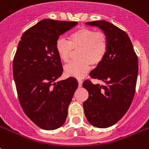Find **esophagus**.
<instances>
[{
	"label": "esophagus",
	"instance_id": "obj_1",
	"mask_svg": "<svg viewBox=\"0 0 149 149\" xmlns=\"http://www.w3.org/2000/svg\"><path fill=\"white\" fill-rule=\"evenodd\" d=\"M77 80H78V83H79V86L81 87L82 86V84H83V80H82L81 79H78Z\"/></svg>",
	"mask_w": 149,
	"mask_h": 149
}]
</instances>
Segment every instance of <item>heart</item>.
I'll use <instances>...</instances> for the list:
<instances>
[{
    "mask_svg": "<svg viewBox=\"0 0 149 149\" xmlns=\"http://www.w3.org/2000/svg\"><path fill=\"white\" fill-rule=\"evenodd\" d=\"M78 49L77 60L64 67V72L70 77H83L86 74L90 64L96 66L103 60L108 49V39L102 32L82 27L70 35V40L60 37L56 42V50L64 63L68 62L73 49Z\"/></svg>",
    "mask_w": 149,
    "mask_h": 149,
    "instance_id": "b5f03b06",
    "label": "heart"
}]
</instances>
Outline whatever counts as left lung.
Instances as JSON below:
<instances>
[{
  "mask_svg": "<svg viewBox=\"0 0 149 149\" xmlns=\"http://www.w3.org/2000/svg\"><path fill=\"white\" fill-rule=\"evenodd\" d=\"M98 26L108 39V49L102 62L89 76L102 80L103 85L85 80L83 86L89 93L83 102L87 120L92 125L105 129L112 126L126 113L133 100L139 72L137 55L125 32L106 20L86 22Z\"/></svg>",
  "mask_w": 149,
  "mask_h": 149,
  "instance_id": "left-lung-1",
  "label": "left lung"
}]
</instances>
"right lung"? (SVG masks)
Here are the masks:
<instances>
[{
  "instance_id": "add662e5",
  "label": "right lung",
  "mask_w": 149,
  "mask_h": 149,
  "mask_svg": "<svg viewBox=\"0 0 149 149\" xmlns=\"http://www.w3.org/2000/svg\"><path fill=\"white\" fill-rule=\"evenodd\" d=\"M78 24L44 19L24 32L13 61V76L24 113L37 126L54 130L62 126L78 87L72 77L56 81L63 66L56 42Z\"/></svg>"
}]
</instances>
